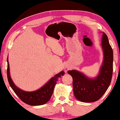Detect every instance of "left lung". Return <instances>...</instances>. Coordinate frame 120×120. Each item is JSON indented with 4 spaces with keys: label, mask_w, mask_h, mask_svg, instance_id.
I'll use <instances>...</instances> for the list:
<instances>
[{
    "label": "left lung",
    "mask_w": 120,
    "mask_h": 120,
    "mask_svg": "<svg viewBox=\"0 0 120 120\" xmlns=\"http://www.w3.org/2000/svg\"><path fill=\"white\" fill-rule=\"evenodd\" d=\"M101 47L104 59L98 76L90 78L76 70L68 71L73 78L74 96L82 102L98 100L107 90L112 80L113 54L108 37L104 33H103Z\"/></svg>",
    "instance_id": "obj_1"
}]
</instances>
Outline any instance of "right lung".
Here are the masks:
<instances>
[{
  "label": "right lung",
  "mask_w": 120,
  "mask_h": 120,
  "mask_svg": "<svg viewBox=\"0 0 120 120\" xmlns=\"http://www.w3.org/2000/svg\"><path fill=\"white\" fill-rule=\"evenodd\" d=\"M7 78L9 85L23 102L31 105H41L45 104L50 99L56 82L59 78L64 75L65 72L61 71L52 77L47 83L38 90L28 92L21 90L15 85L12 80L9 72V65L7 58Z\"/></svg>",
  "instance_id": "1"
}]
</instances>
